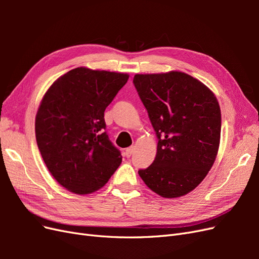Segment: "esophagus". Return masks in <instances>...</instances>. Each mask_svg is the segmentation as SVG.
Wrapping results in <instances>:
<instances>
[{
  "mask_svg": "<svg viewBox=\"0 0 259 259\" xmlns=\"http://www.w3.org/2000/svg\"><path fill=\"white\" fill-rule=\"evenodd\" d=\"M133 151H134V147H130V148H126L125 149L124 151V154L126 158H130V156L133 154Z\"/></svg>",
  "mask_w": 259,
  "mask_h": 259,
  "instance_id": "obj_1",
  "label": "esophagus"
}]
</instances>
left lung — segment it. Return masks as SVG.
I'll list each match as a JSON object with an SVG mask.
<instances>
[{
  "instance_id": "1",
  "label": "left lung",
  "mask_w": 259,
  "mask_h": 259,
  "mask_svg": "<svg viewBox=\"0 0 259 259\" xmlns=\"http://www.w3.org/2000/svg\"><path fill=\"white\" fill-rule=\"evenodd\" d=\"M133 82L158 137L154 161L138 174L161 197H183L202 183L216 160L218 100L205 84L182 71L135 74Z\"/></svg>"
}]
</instances>
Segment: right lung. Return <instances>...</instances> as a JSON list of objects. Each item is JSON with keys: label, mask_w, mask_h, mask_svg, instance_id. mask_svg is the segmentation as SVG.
<instances>
[{"label": "right lung", "mask_w": 259, "mask_h": 259, "mask_svg": "<svg viewBox=\"0 0 259 259\" xmlns=\"http://www.w3.org/2000/svg\"><path fill=\"white\" fill-rule=\"evenodd\" d=\"M127 73L79 67L46 91L35 115V138L46 167L70 192L103 188L122 156L105 132V110L126 84Z\"/></svg>", "instance_id": "obj_1"}]
</instances>
